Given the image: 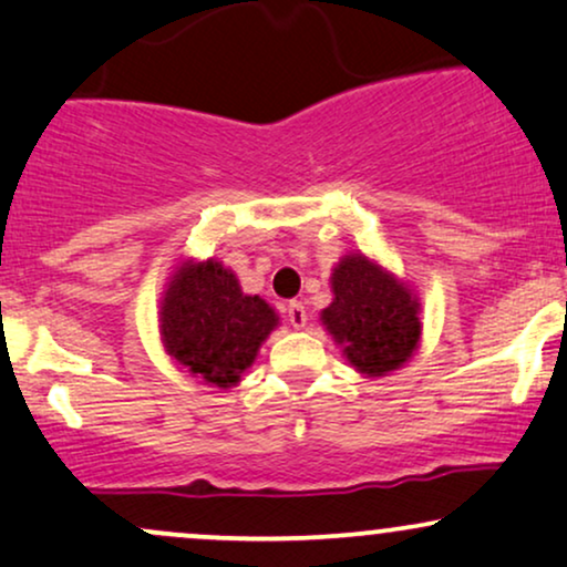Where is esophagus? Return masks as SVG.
<instances>
[{
  "mask_svg": "<svg viewBox=\"0 0 567 567\" xmlns=\"http://www.w3.org/2000/svg\"><path fill=\"white\" fill-rule=\"evenodd\" d=\"M286 316H289V323L297 328H305V323H307V310H305V305L302 302H289V307H286Z\"/></svg>",
  "mask_w": 567,
  "mask_h": 567,
  "instance_id": "obj_1",
  "label": "esophagus"
}]
</instances>
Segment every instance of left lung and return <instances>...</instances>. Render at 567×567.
<instances>
[{
	"label": "left lung",
	"mask_w": 567,
	"mask_h": 567,
	"mask_svg": "<svg viewBox=\"0 0 567 567\" xmlns=\"http://www.w3.org/2000/svg\"><path fill=\"white\" fill-rule=\"evenodd\" d=\"M331 291L320 320L358 373L375 379L412 358L421 341V302L408 284L365 255H344L331 272Z\"/></svg>",
	"instance_id": "obj_1"
}]
</instances>
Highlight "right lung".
I'll return each instance as SVG.
<instances>
[{"label": "right lung", "instance_id": "add662e5", "mask_svg": "<svg viewBox=\"0 0 567 567\" xmlns=\"http://www.w3.org/2000/svg\"><path fill=\"white\" fill-rule=\"evenodd\" d=\"M276 326V310L244 295L239 278L218 260L181 262L159 299L165 352L218 389L241 381Z\"/></svg>", "mask_w": 567, "mask_h": 567}]
</instances>
